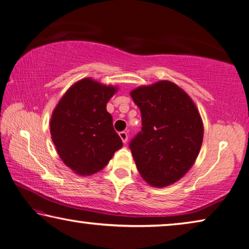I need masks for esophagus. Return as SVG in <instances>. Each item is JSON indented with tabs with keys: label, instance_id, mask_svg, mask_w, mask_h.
<instances>
[{
	"label": "esophagus",
	"instance_id": "1",
	"mask_svg": "<svg viewBox=\"0 0 249 249\" xmlns=\"http://www.w3.org/2000/svg\"><path fill=\"white\" fill-rule=\"evenodd\" d=\"M120 137L122 142H124V144H126L127 142V140H128V135H127V132H121L120 133Z\"/></svg>",
	"mask_w": 249,
	"mask_h": 249
}]
</instances>
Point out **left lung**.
<instances>
[{
    "instance_id": "left-lung-1",
    "label": "left lung",
    "mask_w": 249,
    "mask_h": 249,
    "mask_svg": "<svg viewBox=\"0 0 249 249\" xmlns=\"http://www.w3.org/2000/svg\"><path fill=\"white\" fill-rule=\"evenodd\" d=\"M142 113V132L129 142L147 183L163 188L193 166L203 142V122L195 102L176 83L161 80L130 91Z\"/></svg>"
}]
</instances>
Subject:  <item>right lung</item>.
I'll return each mask as SVG.
<instances>
[{
    "label": "right lung",
    "mask_w": 249,
    "mask_h": 249,
    "mask_svg": "<svg viewBox=\"0 0 249 249\" xmlns=\"http://www.w3.org/2000/svg\"><path fill=\"white\" fill-rule=\"evenodd\" d=\"M117 90L84 78L67 90L53 109L52 140L65 165L79 176L102 170L123 146L107 111V103Z\"/></svg>",
    "instance_id": "1"
}]
</instances>
